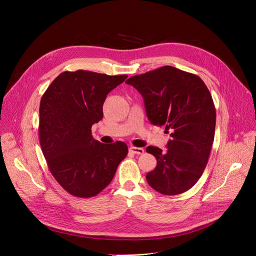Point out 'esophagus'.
Returning <instances> with one entry per match:
<instances>
[{"instance_id": "34e87169", "label": "esophagus", "mask_w": 256, "mask_h": 256, "mask_svg": "<svg viewBox=\"0 0 256 256\" xmlns=\"http://www.w3.org/2000/svg\"><path fill=\"white\" fill-rule=\"evenodd\" d=\"M130 152H132L134 154H136V155H142V154H144V150L142 148H136V147H134V146H130Z\"/></svg>"}]
</instances>
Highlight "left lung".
Returning <instances> with one entry per match:
<instances>
[{
	"label": "left lung",
	"mask_w": 256,
	"mask_h": 256,
	"mask_svg": "<svg viewBox=\"0 0 256 256\" xmlns=\"http://www.w3.org/2000/svg\"><path fill=\"white\" fill-rule=\"evenodd\" d=\"M144 99L148 120L170 134L167 151L149 146L156 168L146 176L149 186L165 196L190 190L200 178L214 136L216 109L212 95L196 75L165 66L130 78Z\"/></svg>",
	"instance_id": "1"
}]
</instances>
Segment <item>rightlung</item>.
<instances>
[{
    "mask_svg": "<svg viewBox=\"0 0 256 256\" xmlns=\"http://www.w3.org/2000/svg\"><path fill=\"white\" fill-rule=\"evenodd\" d=\"M128 75L64 72L50 85L40 107V140L50 171L68 194L91 198L110 184L128 155L124 142L105 144L91 128L103 118L107 94Z\"/></svg>",
    "mask_w": 256,
    "mask_h": 256,
    "instance_id": "obj_1",
    "label": "right lung"
}]
</instances>
